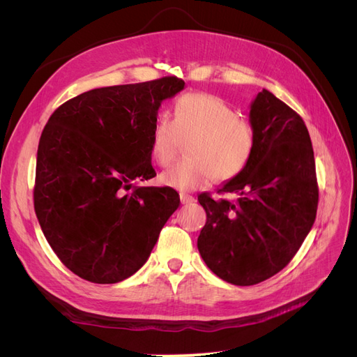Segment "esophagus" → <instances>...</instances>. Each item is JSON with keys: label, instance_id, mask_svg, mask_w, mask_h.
<instances>
[{"label": "esophagus", "instance_id": "1", "mask_svg": "<svg viewBox=\"0 0 357 357\" xmlns=\"http://www.w3.org/2000/svg\"><path fill=\"white\" fill-rule=\"evenodd\" d=\"M180 201H181L183 205H189V204L195 202L197 199H195V197L188 195V193H180Z\"/></svg>", "mask_w": 357, "mask_h": 357}]
</instances>
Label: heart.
<instances>
[{
    "mask_svg": "<svg viewBox=\"0 0 357 357\" xmlns=\"http://www.w3.org/2000/svg\"><path fill=\"white\" fill-rule=\"evenodd\" d=\"M186 156L160 174L164 186L192 192L219 180L236 177L255 150V129L223 98L190 92L174 102V117L159 116L150 134V155L159 167H169L188 143Z\"/></svg>",
    "mask_w": 357,
    "mask_h": 357,
    "instance_id": "obj_1",
    "label": "heart"
}]
</instances>
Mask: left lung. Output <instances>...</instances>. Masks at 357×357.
I'll return each mask as SVG.
<instances>
[{"instance_id":"left-lung-1","label":"left lung","mask_w":357,"mask_h":357,"mask_svg":"<svg viewBox=\"0 0 357 357\" xmlns=\"http://www.w3.org/2000/svg\"><path fill=\"white\" fill-rule=\"evenodd\" d=\"M250 123L252 159L219 190L236 199L198 197L207 213L198 250L215 275L236 286L282 271L312 228L319 204L314 152L302 117L264 89L252 102Z\"/></svg>"}]
</instances>
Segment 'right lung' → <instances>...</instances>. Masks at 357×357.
<instances>
[{"label":"right lung","mask_w":357,"mask_h":357,"mask_svg":"<svg viewBox=\"0 0 357 357\" xmlns=\"http://www.w3.org/2000/svg\"><path fill=\"white\" fill-rule=\"evenodd\" d=\"M183 88L168 75L92 89L49 117L37 150L34 208L52 250L80 278L113 284L135 274L178 208L174 189L132 181L156 176L150 134L160 102Z\"/></svg>","instance_id":"obj_1"}]
</instances>
